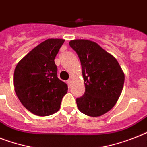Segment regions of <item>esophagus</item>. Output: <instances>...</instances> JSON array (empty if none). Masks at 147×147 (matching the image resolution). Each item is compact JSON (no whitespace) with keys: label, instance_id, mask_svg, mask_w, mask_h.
I'll return each instance as SVG.
<instances>
[{"label":"esophagus","instance_id":"1","mask_svg":"<svg viewBox=\"0 0 147 147\" xmlns=\"http://www.w3.org/2000/svg\"><path fill=\"white\" fill-rule=\"evenodd\" d=\"M67 85H68V86H69V87L71 86V80H70V79H69L67 81Z\"/></svg>","mask_w":147,"mask_h":147}]
</instances>
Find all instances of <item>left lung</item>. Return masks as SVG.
I'll list each match as a JSON object with an SVG mask.
<instances>
[{
  "label": "left lung",
  "mask_w": 147,
  "mask_h": 147,
  "mask_svg": "<svg viewBox=\"0 0 147 147\" xmlns=\"http://www.w3.org/2000/svg\"><path fill=\"white\" fill-rule=\"evenodd\" d=\"M70 47L78 55L86 92L76 98L80 112L100 116L113 107L122 93L125 75L118 61L96 43L74 40Z\"/></svg>",
  "instance_id": "8db88e82"
}]
</instances>
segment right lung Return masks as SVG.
Instances as JSON below:
<instances>
[{
	"label": "right lung",
	"mask_w": 147,
	"mask_h": 147,
	"mask_svg": "<svg viewBox=\"0 0 147 147\" xmlns=\"http://www.w3.org/2000/svg\"><path fill=\"white\" fill-rule=\"evenodd\" d=\"M64 42L62 39L43 41L16 67V94L23 106L34 114L47 116L57 112L67 92V85L58 78L54 61Z\"/></svg>",
	"instance_id": "obj_1"
}]
</instances>
